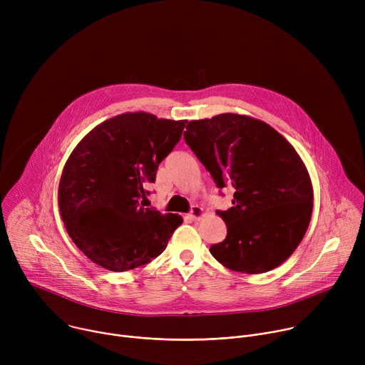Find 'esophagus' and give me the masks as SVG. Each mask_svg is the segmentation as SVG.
Here are the masks:
<instances>
[{
	"instance_id": "1",
	"label": "esophagus",
	"mask_w": 365,
	"mask_h": 365,
	"mask_svg": "<svg viewBox=\"0 0 365 365\" xmlns=\"http://www.w3.org/2000/svg\"><path fill=\"white\" fill-rule=\"evenodd\" d=\"M189 217H190V220H193V221L200 220V218L203 217V210H202V206H199V205H193V206H192V210H190Z\"/></svg>"
}]
</instances>
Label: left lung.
<instances>
[{
	"mask_svg": "<svg viewBox=\"0 0 365 365\" xmlns=\"http://www.w3.org/2000/svg\"><path fill=\"white\" fill-rule=\"evenodd\" d=\"M183 137L217 186L234 187L232 206L217 211L227 237L211 254L247 274L286 262L314 210L312 182L293 145L269 124L230 113L190 121Z\"/></svg>",
	"mask_w": 365,
	"mask_h": 365,
	"instance_id": "left-lung-1",
	"label": "left lung"
}]
</instances>
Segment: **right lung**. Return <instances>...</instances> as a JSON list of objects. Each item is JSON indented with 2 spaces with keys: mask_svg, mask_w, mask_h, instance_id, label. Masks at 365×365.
Returning <instances> with one entry per match:
<instances>
[{
  "mask_svg": "<svg viewBox=\"0 0 365 365\" xmlns=\"http://www.w3.org/2000/svg\"><path fill=\"white\" fill-rule=\"evenodd\" d=\"M187 121L127 113L96 125L75 147L59 183L69 237L95 264L127 272L160 255L183 222L145 207L148 183Z\"/></svg>",
  "mask_w": 365,
  "mask_h": 365,
  "instance_id": "obj_1",
  "label": "right lung"
}]
</instances>
